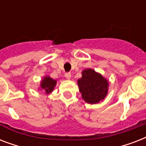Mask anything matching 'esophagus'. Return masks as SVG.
I'll list each match as a JSON object with an SVG mask.
<instances>
[{
    "label": "esophagus",
    "instance_id": "34e87169",
    "mask_svg": "<svg viewBox=\"0 0 146 146\" xmlns=\"http://www.w3.org/2000/svg\"><path fill=\"white\" fill-rule=\"evenodd\" d=\"M65 77H66V79L70 80V79L71 78V73H65Z\"/></svg>",
    "mask_w": 146,
    "mask_h": 146
}]
</instances>
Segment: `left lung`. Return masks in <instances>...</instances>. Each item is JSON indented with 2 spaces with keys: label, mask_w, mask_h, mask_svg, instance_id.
I'll list each match as a JSON object with an SVG mask.
<instances>
[{
  "label": "left lung",
  "mask_w": 146,
  "mask_h": 146,
  "mask_svg": "<svg viewBox=\"0 0 146 146\" xmlns=\"http://www.w3.org/2000/svg\"><path fill=\"white\" fill-rule=\"evenodd\" d=\"M82 75V78L78 80V86L85 102L96 104L104 99L108 93V81L92 69L83 70Z\"/></svg>",
  "instance_id": "left-lung-1"
}]
</instances>
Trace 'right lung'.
Masks as SVG:
<instances>
[{"mask_svg": "<svg viewBox=\"0 0 146 146\" xmlns=\"http://www.w3.org/2000/svg\"><path fill=\"white\" fill-rule=\"evenodd\" d=\"M56 80H53L51 78L46 76L44 78V80L42 81L41 83V86L43 90L46 92V94H48L53 91V89L54 88L55 85H56Z\"/></svg>", "mask_w": 146, "mask_h": 146, "instance_id": "obj_1", "label": "right lung"}]
</instances>
